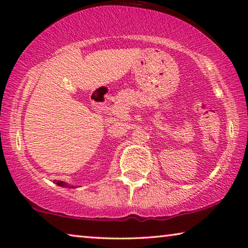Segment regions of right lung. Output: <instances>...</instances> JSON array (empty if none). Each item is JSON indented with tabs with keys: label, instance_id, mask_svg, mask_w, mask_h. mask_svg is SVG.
Segmentation results:
<instances>
[{
	"label": "right lung",
	"instance_id": "obj_1",
	"mask_svg": "<svg viewBox=\"0 0 248 248\" xmlns=\"http://www.w3.org/2000/svg\"><path fill=\"white\" fill-rule=\"evenodd\" d=\"M57 185L58 186H62V187H68V188H74L73 186H68V184H65L63 182H61V180H58L57 182Z\"/></svg>",
	"mask_w": 248,
	"mask_h": 248
}]
</instances>
